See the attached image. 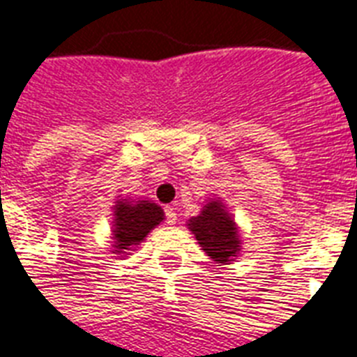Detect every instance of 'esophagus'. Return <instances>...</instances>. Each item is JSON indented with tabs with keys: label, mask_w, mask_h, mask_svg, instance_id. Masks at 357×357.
Here are the masks:
<instances>
[{
	"label": "esophagus",
	"mask_w": 357,
	"mask_h": 357,
	"mask_svg": "<svg viewBox=\"0 0 357 357\" xmlns=\"http://www.w3.org/2000/svg\"><path fill=\"white\" fill-rule=\"evenodd\" d=\"M165 214H167V224L169 225H174L178 222V214H176L172 207H165Z\"/></svg>",
	"instance_id": "obj_1"
}]
</instances>
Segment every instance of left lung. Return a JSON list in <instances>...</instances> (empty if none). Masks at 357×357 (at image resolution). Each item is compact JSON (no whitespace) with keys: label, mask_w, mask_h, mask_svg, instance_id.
<instances>
[{"label":"left lung","mask_w":357,"mask_h":357,"mask_svg":"<svg viewBox=\"0 0 357 357\" xmlns=\"http://www.w3.org/2000/svg\"><path fill=\"white\" fill-rule=\"evenodd\" d=\"M199 248L216 264H231L242 248L238 227L220 199H211L198 216L187 222Z\"/></svg>","instance_id":"1"}]
</instances>
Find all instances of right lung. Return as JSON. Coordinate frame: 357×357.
I'll return each mask as SVG.
<instances>
[{
  "label": "right lung",
  "mask_w": 357,
  "mask_h": 357,
  "mask_svg": "<svg viewBox=\"0 0 357 357\" xmlns=\"http://www.w3.org/2000/svg\"><path fill=\"white\" fill-rule=\"evenodd\" d=\"M163 220V208L149 199H117L113 205V253L126 255Z\"/></svg>",
  "instance_id": "1"
}]
</instances>
